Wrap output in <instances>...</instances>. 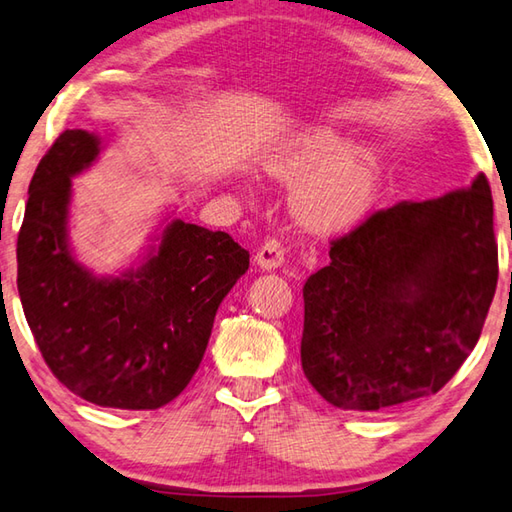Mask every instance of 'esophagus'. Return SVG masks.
<instances>
[{"label":"esophagus","mask_w":512,"mask_h":512,"mask_svg":"<svg viewBox=\"0 0 512 512\" xmlns=\"http://www.w3.org/2000/svg\"><path fill=\"white\" fill-rule=\"evenodd\" d=\"M255 262L264 271H275L284 264V244L280 239H266L262 246H259Z\"/></svg>","instance_id":"esophagus-1"}]
</instances>
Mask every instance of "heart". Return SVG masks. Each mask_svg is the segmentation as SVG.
Listing matches in <instances>:
<instances>
[{"label": "heart", "mask_w": 512, "mask_h": 512, "mask_svg": "<svg viewBox=\"0 0 512 512\" xmlns=\"http://www.w3.org/2000/svg\"><path fill=\"white\" fill-rule=\"evenodd\" d=\"M333 129H311L284 145L271 161L277 179L299 181L293 192L297 219L313 232H345L374 208L380 188V161L367 147L342 150Z\"/></svg>", "instance_id": "b5f03b06"}]
</instances>
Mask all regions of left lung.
<instances>
[{"mask_svg": "<svg viewBox=\"0 0 512 512\" xmlns=\"http://www.w3.org/2000/svg\"><path fill=\"white\" fill-rule=\"evenodd\" d=\"M306 280L302 369L324 401L378 412L436 394L481 336L497 288L486 174L376 210Z\"/></svg>", "mask_w": 512, "mask_h": 512, "instance_id": "1", "label": "left lung"}]
</instances>
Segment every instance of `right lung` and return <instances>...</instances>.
Segmentation results:
<instances>
[{
  "label": "right lung",
  "instance_id": "add662e5",
  "mask_svg": "<svg viewBox=\"0 0 512 512\" xmlns=\"http://www.w3.org/2000/svg\"><path fill=\"white\" fill-rule=\"evenodd\" d=\"M98 152V136L67 129L42 156L17 237V291L64 387L100 407L159 410L199 369L219 304L250 255L228 232L174 219L138 268L87 271L69 248L71 176Z\"/></svg>",
  "mask_w": 512,
  "mask_h": 512
}]
</instances>
